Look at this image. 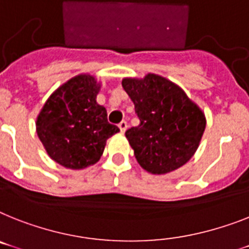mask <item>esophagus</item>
I'll return each mask as SVG.
<instances>
[{
	"instance_id": "esophagus-1",
	"label": "esophagus",
	"mask_w": 249,
	"mask_h": 249,
	"mask_svg": "<svg viewBox=\"0 0 249 249\" xmlns=\"http://www.w3.org/2000/svg\"><path fill=\"white\" fill-rule=\"evenodd\" d=\"M118 127H120L121 132H124V131L127 129V127H128V124H127L126 121H121L120 124H118Z\"/></svg>"
}]
</instances>
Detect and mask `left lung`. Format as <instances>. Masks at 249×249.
Here are the masks:
<instances>
[{
  "label": "left lung",
  "mask_w": 249,
  "mask_h": 249,
  "mask_svg": "<svg viewBox=\"0 0 249 249\" xmlns=\"http://www.w3.org/2000/svg\"><path fill=\"white\" fill-rule=\"evenodd\" d=\"M140 124L126 131L137 163L151 174L178 169L196 153L206 127L200 107L179 86L155 73L122 80Z\"/></svg>",
  "instance_id": "8db88e82"
}]
</instances>
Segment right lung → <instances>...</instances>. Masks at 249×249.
<instances>
[{
  "label": "right lung",
  "mask_w": 249,
  "mask_h": 249,
  "mask_svg": "<svg viewBox=\"0 0 249 249\" xmlns=\"http://www.w3.org/2000/svg\"><path fill=\"white\" fill-rule=\"evenodd\" d=\"M100 83L81 73L49 96L36 118V133L51 159L69 169H85L103 155L107 140L120 128L96 103Z\"/></svg>",
  "instance_id": "1"
}]
</instances>
